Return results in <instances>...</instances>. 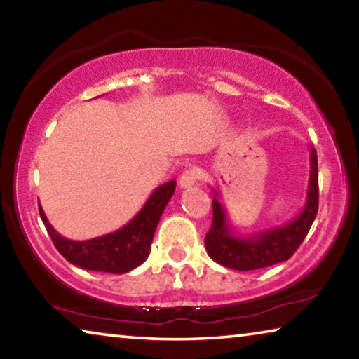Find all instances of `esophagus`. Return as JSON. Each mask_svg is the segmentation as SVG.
<instances>
[{
    "label": "esophagus",
    "instance_id": "34e87169",
    "mask_svg": "<svg viewBox=\"0 0 359 359\" xmlns=\"http://www.w3.org/2000/svg\"><path fill=\"white\" fill-rule=\"evenodd\" d=\"M201 179V174H199L198 169H187V171L180 175V180H179V185L182 188H190L193 187L196 182Z\"/></svg>",
    "mask_w": 359,
    "mask_h": 359
}]
</instances>
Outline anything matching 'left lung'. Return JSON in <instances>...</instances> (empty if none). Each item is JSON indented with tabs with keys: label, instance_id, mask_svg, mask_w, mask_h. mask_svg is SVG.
<instances>
[{
	"label": "left lung",
	"instance_id": "obj_1",
	"mask_svg": "<svg viewBox=\"0 0 359 359\" xmlns=\"http://www.w3.org/2000/svg\"><path fill=\"white\" fill-rule=\"evenodd\" d=\"M212 226L205 234L204 244L209 257L215 263L236 271H253L290 259L302 244L318 212L317 150L311 147V175L306 204L291 222L259 231L248 238H239L231 231L226 210L218 198L212 199Z\"/></svg>",
	"mask_w": 359,
	"mask_h": 359
}]
</instances>
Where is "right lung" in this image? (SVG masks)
Returning <instances> with one entry per match:
<instances>
[{"instance_id": "1", "label": "right lung", "mask_w": 359, "mask_h": 359, "mask_svg": "<svg viewBox=\"0 0 359 359\" xmlns=\"http://www.w3.org/2000/svg\"><path fill=\"white\" fill-rule=\"evenodd\" d=\"M174 191L175 180L155 188L144 208L123 228L88 241H71L58 234L41 205L39 215L53 245L69 263L87 271L125 274L147 259L158 222Z\"/></svg>"}]
</instances>
